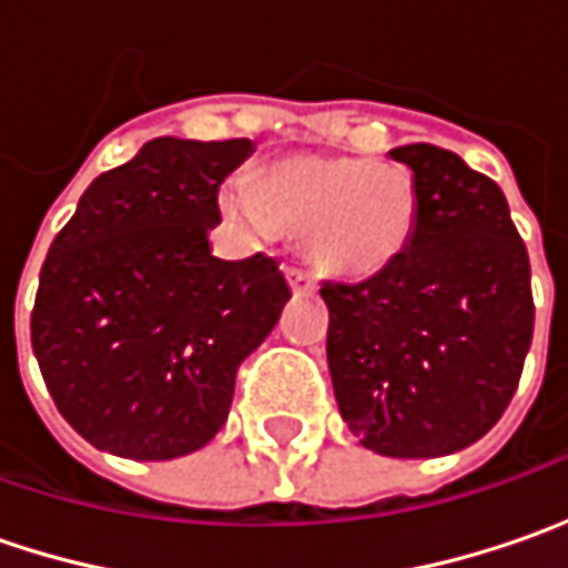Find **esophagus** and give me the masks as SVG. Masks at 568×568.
Wrapping results in <instances>:
<instances>
[{
    "label": "esophagus",
    "mask_w": 568,
    "mask_h": 568,
    "mask_svg": "<svg viewBox=\"0 0 568 568\" xmlns=\"http://www.w3.org/2000/svg\"><path fill=\"white\" fill-rule=\"evenodd\" d=\"M287 281H291V287H294L296 294H310V291H316V277L310 272H303V268H287Z\"/></svg>",
    "instance_id": "obj_1"
}]
</instances>
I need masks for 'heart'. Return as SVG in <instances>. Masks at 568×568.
I'll return each instance as SVG.
<instances>
[{"mask_svg":"<svg viewBox=\"0 0 568 568\" xmlns=\"http://www.w3.org/2000/svg\"><path fill=\"white\" fill-rule=\"evenodd\" d=\"M221 205L258 236H310L318 265L347 277L388 268L417 227L414 176L402 164L361 158H281L262 173V186L230 180Z\"/></svg>","mask_w":568,"mask_h":568,"instance_id":"heart-1","label":"heart"}]
</instances>
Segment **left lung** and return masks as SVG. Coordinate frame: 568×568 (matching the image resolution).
<instances>
[{"label":"left lung","mask_w":568,"mask_h":568,"mask_svg":"<svg viewBox=\"0 0 568 568\" xmlns=\"http://www.w3.org/2000/svg\"><path fill=\"white\" fill-rule=\"evenodd\" d=\"M414 173L407 250L361 284H322L344 424L388 458L477 443L513 402L535 332L528 250L503 189L436 144L392 151Z\"/></svg>","instance_id":"obj_1"}]
</instances>
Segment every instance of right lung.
<instances>
[{
    "instance_id": "1",
    "label": "right lung",
    "mask_w": 568,
    "mask_h": 568,
    "mask_svg": "<svg viewBox=\"0 0 568 568\" xmlns=\"http://www.w3.org/2000/svg\"><path fill=\"white\" fill-rule=\"evenodd\" d=\"M250 154V139H151L55 233L33 357L59 414L100 452L166 462L211 443L240 363L291 300L272 255L224 262L207 246L217 189Z\"/></svg>"
}]
</instances>
